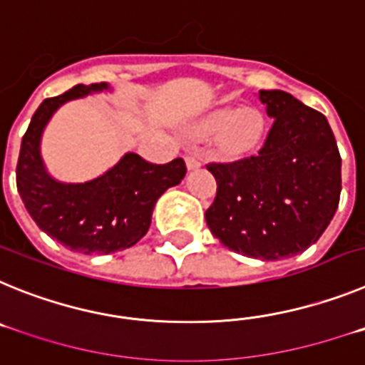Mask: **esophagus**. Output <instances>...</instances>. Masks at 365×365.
Instances as JSON below:
<instances>
[{
  "instance_id": "obj_1",
  "label": "esophagus",
  "mask_w": 365,
  "mask_h": 365,
  "mask_svg": "<svg viewBox=\"0 0 365 365\" xmlns=\"http://www.w3.org/2000/svg\"><path fill=\"white\" fill-rule=\"evenodd\" d=\"M186 166H188V170H195V168L201 166V159H199V155H195V153L186 155Z\"/></svg>"
}]
</instances>
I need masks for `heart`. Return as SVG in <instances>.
I'll list each match as a JSON object with an SVG mask.
<instances>
[{"label":"heart","mask_w":365,"mask_h":365,"mask_svg":"<svg viewBox=\"0 0 365 365\" xmlns=\"http://www.w3.org/2000/svg\"><path fill=\"white\" fill-rule=\"evenodd\" d=\"M193 135L199 138L217 135V144L222 153L232 157L247 155L259 146L265 135V117L256 108L240 109L235 106H225L197 122Z\"/></svg>","instance_id":"obj_1"}]
</instances>
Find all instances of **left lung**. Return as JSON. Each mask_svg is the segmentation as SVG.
I'll list each match as a JSON object with an SVG mask.
<instances>
[{
  "label": "left lung",
  "mask_w": 365,
  "mask_h": 365,
  "mask_svg": "<svg viewBox=\"0 0 365 365\" xmlns=\"http://www.w3.org/2000/svg\"><path fill=\"white\" fill-rule=\"evenodd\" d=\"M272 118L245 159L206 164L217 193L206 225L222 245L256 259H285L320 240L340 202L341 159L320 111L279 89L259 91Z\"/></svg>",
  "instance_id": "8db88e82"
}]
</instances>
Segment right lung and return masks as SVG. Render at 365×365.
Wrapping results in <instances>:
<instances>
[{"instance_id": "right-lung-1", "label": "right lung", "mask_w": 365, "mask_h": 365, "mask_svg": "<svg viewBox=\"0 0 365 365\" xmlns=\"http://www.w3.org/2000/svg\"><path fill=\"white\" fill-rule=\"evenodd\" d=\"M102 89H108V83H78L63 95L45 98L21 138L16 166V186L34 222L80 254H111L133 247L150 228L157 199L186 175L180 157L153 164L137 153H125L117 166L89 182L63 185L51 179L40 157L45 124L63 102Z\"/></svg>"}]
</instances>
